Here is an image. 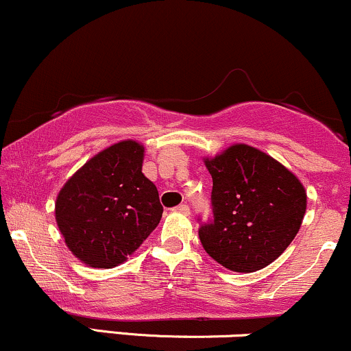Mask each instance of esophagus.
<instances>
[{
	"label": "esophagus",
	"instance_id": "1",
	"mask_svg": "<svg viewBox=\"0 0 351 351\" xmlns=\"http://www.w3.org/2000/svg\"><path fill=\"white\" fill-rule=\"evenodd\" d=\"M175 213H180V215H189V206L188 204H178L175 209H173Z\"/></svg>",
	"mask_w": 351,
	"mask_h": 351
}]
</instances>
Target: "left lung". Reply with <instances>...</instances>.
Listing matches in <instances>:
<instances>
[{
  "label": "left lung",
  "mask_w": 351,
  "mask_h": 351,
  "mask_svg": "<svg viewBox=\"0 0 351 351\" xmlns=\"http://www.w3.org/2000/svg\"><path fill=\"white\" fill-rule=\"evenodd\" d=\"M213 178V219L199 239L216 263L234 272H256L280 256L299 232L307 193L284 165L237 143L204 160Z\"/></svg>",
  "instance_id": "left-lung-1"
}]
</instances>
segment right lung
Returning a JSON list of instances; mask_svg holds the SVG:
<instances>
[{"instance_id": "right-lung-1", "label": "right lung", "mask_w": 351, "mask_h": 351, "mask_svg": "<svg viewBox=\"0 0 351 351\" xmlns=\"http://www.w3.org/2000/svg\"><path fill=\"white\" fill-rule=\"evenodd\" d=\"M143 145L123 140L90 158L66 181L56 221L71 252L84 264H122L158 226V189L142 173Z\"/></svg>"}]
</instances>
